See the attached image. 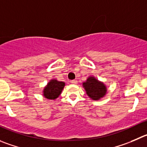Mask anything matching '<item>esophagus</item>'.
I'll use <instances>...</instances> for the list:
<instances>
[{
	"instance_id": "esophagus-1",
	"label": "esophagus",
	"mask_w": 147,
	"mask_h": 147,
	"mask_svg": "<svg viewBox=\"0 0 147 147\" xmlns=\"http://www.w3.org/2000/svg\"><path fill=\"white\" fill-rule=\"evenodd\" d=\"M71 83L73 84H77V81H76V80H72V81H71Z\"/></svg>"
}]
</instances>
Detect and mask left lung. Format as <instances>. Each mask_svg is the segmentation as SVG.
Wrapping results in <instances>:
<instances>
[{
  "instance_id": "8db88e82",
  "label": "left lung",
  "mask_w": 147,
  "mask_h": 147,
  "mask_svg": "<svg viewBox=\"0 0 147 147\" xmlns=\"http://www.w3.org/2000/svg\"><path fill=\"white\" fill-rule=\"evenodd\" d=\"M83 86L87 95L94 100H100L105 95L107 92V89L104 84L92 76L89 77L86 82H84Z\"/></svg>"
}]
</instances>
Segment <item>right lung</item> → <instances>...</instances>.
Segmentation results:
<instances>
[{
	"instance_id": "1",
	"label": "right lung",
	"mask_w": 147,
	"mask_h": 147,
	"mask_svg": "<svg viewBox=\"0 0 147 147\" xmlns=\"http://www.w3.org/2000/svg\"><path fill=\"white\" fill-rule=\"evenodd\" d=\"M64 86V82H58L56 79H52L45 87L43 90V95L45 98L49 100H55L61 94Z\"/></svg>"
}]
</instances>
